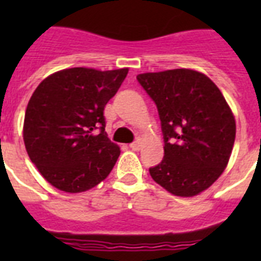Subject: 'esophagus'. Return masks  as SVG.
I'll return each instance as SVG.
<instances>
[{
    "label": "esophagus",
    "instance_id": "obj_1",
    "mask_svg": "<svg viewBox=\"0 0 261 261\" xmlns=\"http://www.w3.org/2000/svg\"><path fill=\"white\" fill-rule=\"evenodd\" d=\"M130 149L131 150H139L141 149V141L139 139H137V141H134L133 143H130Z\"/></svg>",
    "mask_w": 261,
    "mask_h": 261
}]
</instances>
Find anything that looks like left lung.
I'll use <instances>...</instances> for the list:
<instances>
[{
  "label": "left lung",
  "mask_w": 261,
  "mask_h": 261,
  "mask_svg": "<svg viewBox=\"0 0 261 261\" xmlns=\"http://www.w3.org/2000/svg\"><path fill=\"white\" fill-rule=\"evenodd\" d=\"M154 101L164 135V159L149 168L155 182L177 196H195L222 174L236 138V120L207 75L174 69L137 75Z\"/></svg>",
  "instance_id": "8db88e82"
}]
</instances>
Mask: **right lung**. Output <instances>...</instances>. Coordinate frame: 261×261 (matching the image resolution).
Listing matches in <instances>:
<instances>
[{
    "mask_svg": "<svg viewBox=\"0 0 261 261\" xmlns=\"http://www.w3.org/2000/svg\"><path fill=\"white\" fill-rule=\"evenodd\" d=\"M127 73L73 67L48 75L35 89L24 118V143L51 186L84 192L112 171L120 149L107 137L104 107Z\"/></svg>",
    "mask_w": 261,
    "mask_h": 261,
    "instance_id": "1",
    "label": "right lung"
}]
</instances>
